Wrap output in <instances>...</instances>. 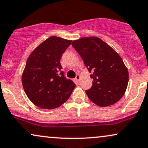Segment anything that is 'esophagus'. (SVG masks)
Instances as JSON below:
<instances>
[{
    "label": "esophagus",
    "instance_id": "34e87169",
    "mask_svg": "<svg viewBox=\"0 0 148 148\" xmlns=\"http://www.w3.org/2000/svg\"><path fill=\"white\" fill-rule=\"evenodd\" d=\"M80 78H81V77H80V75L79 74H77L75 77V80L77 82H79V80H80Z\"/></svg>",
    "mask_w": 148,
    "mask_h": 148
}]
</instances>
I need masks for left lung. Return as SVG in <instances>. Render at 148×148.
<instances>
[{
	"mask_svg": "<svg viewBox=\"0 0 148 148\" xmlns=\"http://www.w3.org/2000/svg\"><path fill=\"white\" fill-rule=\"evenodd\" d=\"M72 45L92 73V86L86 91L88 98L100 107L118 102L128 83V69L120 55L97 36L75 40Z\"/></svg>",
	"mask_w": 148,
	"mask_h": 148,
	"instance_id": "left-lung-1",
	"label": "left lung"
}]
</instances>
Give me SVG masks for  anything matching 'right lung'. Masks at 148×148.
I'll use <instances>...</instances> for the list:
<instances>
[{"label":"right lung","instance_id":"add662e5","mask_svg":"<svg viewBox=\"0 0 148 148\" xmlns=\"http://www.w3.org/2000/svg\"><path fill=\"white\" fill-rule=\"evenodd\" d=\"M71 40L53 36L36 47L26 61L22 76L24 92L42 109L60 107L70 97L75 84L61 71L60 58Z\"/></svg>","mask_w":148,"mask_h":148}]
</instances>
